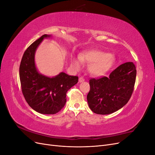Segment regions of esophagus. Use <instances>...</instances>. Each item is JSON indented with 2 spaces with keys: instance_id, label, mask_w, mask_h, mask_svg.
I'll return each instance as SVG.
<instances>
[{
  "instance_id": "obj_1",
  "label": "esophagus",
  "mask_w": 155,
  "mask_h": 155,
  "mask_svg": "<svg viewBox=\"0 0 155 155\" xmlns=\"http://www.w3.org/2000/svg\"><path fill=\"white\" fill-rule=\"evenodd\" d=\"M84 81H85V79H84V78L83 77H80L79 78V83H81V82H83Z\"/></svg>"
}]
</instances>
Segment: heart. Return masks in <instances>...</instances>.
I'll return each instance as SVG.
<instances>
[{
  "mask_svg": "<svg viewBox=\"0 0 155 155\" xmlns=\"http://www.w3.org/2000/svg\"><path fill=\"white\" fill-rule=\"evenodd\" d=\"M114 60L113 55L110 54L99 50H88L83 52L81 57H74L72 63L76 69L83 66V61L91 63L89 65L91 74L95 76H101L111 68Z\"/></svg>",
  "mask_w": 155,
  "mask_h": 155,
  "instance_id": "heart-1",
  "label": "heart"
}]
</instances>
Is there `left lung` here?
Instances as JSON below:
<instances>
[{
  "label": "left lung",
  "instance_id": "1",
  "mask_svg": "<svg viewBox=\"0 0 155 155\" xmlns=\"http://www.w3.org/2000/svg\"><path fill=\"white\" fill-rule=\"evenodd\" d=\"M137 76L133 62L120 65L109 77L92 78L87 101L90 109L97 114H109L127 104L132 95Z\"/></svg>",
  "mask_w": 155,
  "mask_h": 155
}]
</instances>
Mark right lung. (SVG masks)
<instances>
[{"label": "right lung", "instance_id": "add662e5", "mask_svg": "<svg viewBox=\"0 0 155 155\" xmlns=\"http://www.w3.org/2000/svg\"><path fill=\"white\" fill-rule=\"evenodd\" d=\"M50 37L45 34L34 42L25 51L19 67L23 96L33 109L44 114H54L63 109L67 101V91L78 82V76L64 72L50 78L37 71L35 51L45 38Z\"/></svg>", "mask_w": 155, "mask_h": 155}]
</instances>
